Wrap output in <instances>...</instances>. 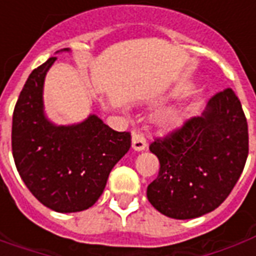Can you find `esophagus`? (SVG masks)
<instances>
[{
    "instance_id": "34e87169",
    "label": "esophagus",
    "mask_w": 256,
    "mask_h": 256,
    "mask_svg": "<svg viewBox=\"0 0 256 256\" xmlns=\"http://www.w3.org/2000/svg\"><path fill=\"white\" fill-rule=\"evenodd\" d=\"M132 146H133L134 150H144L146 148V140H145L144 134L140 133V132H133Z\"/></svg>"
}]
</instances>
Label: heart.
Wrapping results in <instances>:
<instances>
[{
	"label": "heart",
	"mask_w": 256,
	"mask_h": 256,
	"mask_svg": "<svg viewBox=\"0 0 256 256\" xmlns=\"http://www.w3.org/2000/svg\"><path fill=\"white\" fill-rule=\"evenodd\" d=\"M178 119V116L174 114V112H164L162 114L160 118H159V122L163 123V124H172Z\"/></svg>",
	"instance_id": "1"
}]
</instances>
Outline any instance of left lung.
<instances>
[{
	"mask_svg": "<svg viewBox=\"0 0 256 256\" xmlns=\"http://www.w3.org/2000/svg\"><path fill=\"white\" fill-rule=\"evenodd\" d=\"M150 150L160 167L146 198L174 220L207 214L224 203L242 176L248 156V124L236 93H215L202 116L158 137Z\"/></svg>",
	"mask_w": 256,
	"mask_h": 256,
	"instance_id": "1",
	"label": "left lung"
}]
</instances>
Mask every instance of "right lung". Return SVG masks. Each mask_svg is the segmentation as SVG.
Returning a JSON list of instances; mask_svg holds the SVG:
<instances>
[{"label":"right lung","instance_id":"right-lung-1","mask_svg":"<svg viewBox=\"0 0 256 256\" xmlns=\"http://www.w3.org/2000/svg\"><path fill=\"white\" fill-rule=\"evenodd\" d=\"M54 60L36 67L20 92L12 119V154L23 182L44 206L76 212L98 200L111 170L130 150L132 136L112 130L96 115L72 126L49 122L42 89Z\"/></svg>","mask_w":256,"mask_h":256}]
</instances>
